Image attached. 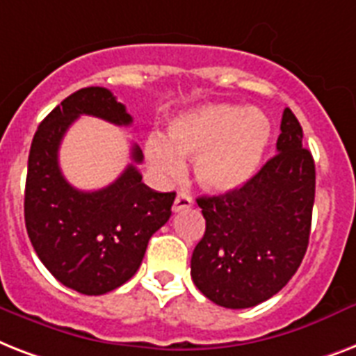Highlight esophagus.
Masks as SVG:
<instances>
[{
    "label": "esophagus",
    "mask_w": 356,
    "mask_h": 356,
    "mask_svg": "<svg viewBox=\"0 0 356 356\" xmlns=\"http://www.w3.org/2000/svg\"><path fill=\"white\" fill-rule=\"evenodd\" d=\"M193 204H195V200H193L191 196L187 195V193H178L175 198V204H172V211L180 213L184 211V209H189Z\"/></svg>",
    "instance_id": "esophagus-1"
}]
</instances>
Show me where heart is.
I'll list each match as a JSON object with an SVG mask.
<instances>
[{
	"mask_svg": "<svg viewBox=\"0 0 356 356\" xmlns=\"http://www.w3.org/2000/svg\"><path fill=\"white\" fill-rule=\"evenodd\" d=\"M272 124L263 112L237 104H206L178 113L167 138L145 143L147 163L158 176L176 178L181 160L195 158V178L206 191L226 195L248 184L263 165Z\"/></svg>",
	"mask_w": 356,
	"mask_h": 356,
	"instance_id": "obj_1",
	"label": "heart"
}]
</instances>
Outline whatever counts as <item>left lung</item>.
<instances>
[{"instance_id":"8db88e82","label":"left lung","mask_w":356,"mask_h":356,"mask_svg":"<svg viewBox=\"0 0 356 356\" xmlns=\"http://www.w3.org/2000/svg\"><path fill=\"white\" fill-rule=\"evenodd\" d=\"M275 149L241 189L196 198L206 233L193 252L191 277L207 300L226 309H248L277 294L309 246L316 170L291 108Z\"/></svg>"}]
</instances>
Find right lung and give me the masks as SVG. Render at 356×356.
Instances as JSON below:
<instances>
[{
    "instance_id": "add662e5",
    "label": "right lung",
    "mask_w": 356,
    "mask_h": 356,
    "mask_svg": "<svg viewBox=\"0 0 356 356\" xmlns=\"http://www.w3.org/2000/svg\"><path fill=\"white\" fill-rule=\"evenodd\" d=\"M79 115L132 124L124 104L106 88L90 86L65 97L40 123L31 143L25 181V227L45 268L67 289L101 296L138 272L149 238L170 217L176 193L152 191L134 163L143 154L132 147L123 175L99 191H79L58 165L64 134Z\"/></svg>"
}]
</instances>
